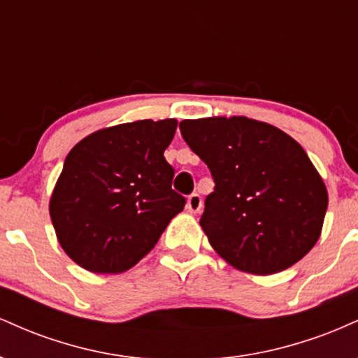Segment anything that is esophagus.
I'll return each instance as SVG.
<instances>
[{
  "label": "esophagus",
  "instance_id": "1",
  "mask_svg": "<svg viewBox=\"0 0 358 358\" xmlns=\"http://www.w3.org/2000/svg\"><path fill=\"white\" fill-rule=\"evenodd\" d=\"M187 208L192 213H199L200 210H202V196H200L199 193H192V195L188 196Z\"/></svg>",
  "mask_w": 358,
  "mask_h": 358
}]
</instances>
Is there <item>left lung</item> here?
I'll return each mask as SVG.
<instances>
[{"label": "left lung", "mask_w": 358, "mask_h": 358, "mask_svg": "<svg viewBox=\"0 0 358 358\" xmlns=\"http://www.w3.org/2000/svg\"><path fill=\"white\" fill-rule=\"evenodd\" d=\"M180 131L215 183L200 225L225 261L264 276L310 252L328 193L293 138L248 117L185 119Z\"/></svg>", "instance_id": "left-lung-1"}]
</instances>
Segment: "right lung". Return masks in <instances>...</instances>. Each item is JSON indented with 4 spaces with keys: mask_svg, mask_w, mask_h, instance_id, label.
<instances>
[{
    "mask_svg": "<svg viewBox=\"0 0 358 358\" xmlns=\"http://www.w3.org/2000/svg\"><path fill=\"white\" fill-rule=\"evenodd\" d=\"M175 129V119H145L72 148L50 199L57 239L72 261L117 274L155 248L187 202L171 188L175 170L163 156Z\"/></svg>",
    "mask_w": 358,
    "mask_h": 358,
    "instance_id": "add662e5",
    "label": "right lung"
}]
</instances>
